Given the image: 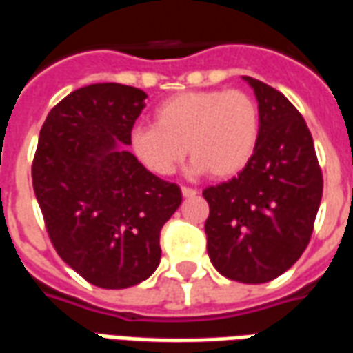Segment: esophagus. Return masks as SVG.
Wrapping results in <instances>:
<instances>
[{
	"mask_svg": "<svg viewBox=\"0 0 353 353\" xmlns=\"http://www.w3.org/2000/svg\"><path fill=\"white\" fill-rule=\"evenodd\" d=\"M181 194H183L185 199H192V196L199 194V191H196V189H191V187H181Z\"/></svg>",
	"mask_w": 353,
	"mask_h": 353,
	"instance_id": "34e87169",
	"label": "esophagus"
}]
</instances>
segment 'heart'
Here are the masks:
<instances>
[{"instance_id":"obj_1","label":"heart","mask_w":353,"mask_h":353,"mask_svg":"<svg viewBox=\"0 0 353 353\" xmlns=\"http://www.w3.org/2000/svg\"><path fill=\"white\" fill-rule=\"evenodd\" d=\"M259 138V105L250 94L194 90L162 101L154 109L153 126L130 132V149L154 176L174 174L187 149L192 172L230 179L252 162Z\"/></svg>"}]
</instances>
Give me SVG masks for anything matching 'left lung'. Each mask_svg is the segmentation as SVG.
<instances>
[{
	"instance_id": "obj_1",
	"label": "left lung",
	"mask_w": 353,
	"mask_h": 353,
	"mask_svg": "<svg viewBox=\"0 0 353 353\" xmlns=\"http://www.w3.org/2000/svg\"><path fill=\"white\" fill-rule=\"evenodd\" d=\"M244 79L259 101V145L236 177L204 189V230L208 255L225 278L265 283L295 265L310 242L323 176L295 105L263 81Z\"/></svg>"
}]
</instances>
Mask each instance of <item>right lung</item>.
Here are the masks:
<instances>
[{
	"label": "right lung",
	"instance_id": "add662e5",
	"mask_svg": "<svg viewBox=\"0 0 353 353\" xmlns=\"http://www.w3.org/2000/svg\"><path fill=\"white\" fill-rule=\"evenodd\" d=\"M119 83L77 88L45 119L32 164L45 227L65 265L103 289L132 288L161 263V230L181 204L176 183L124 149L145 108Z\"/></svg>",
	"mask_w": 353,
	"mask_h": 353
}]
</instances>
